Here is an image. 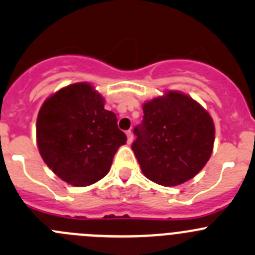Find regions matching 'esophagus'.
<instances>
[{
    "instance_id": "obj_1",
    "label": "esophagus",
    "mask_w": 255,
    "mask_h": 255,
    "mask_svg": "<svg viewBox=\"0 0 255 255\" xmlns=\"http://www.w3.org/2000/svg\"><path fill=\"white\" fill-rule=\"evenodd\" d=\"M126 134H127V143L130 144L133 142V133L130 132V130H127V132H126Z\"/></svg>"
}]
</instances>
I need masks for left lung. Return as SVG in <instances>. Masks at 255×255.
Instances as JSON below:
<instances>
[{
    "label": "left lung",
    "mask_w": 255,
    "mask_h": 255,
    "mask_svg": "<svg viewBox=\"0 0 255 255\" xmlns=\"http://www.w3.org/2000/svg\"><path fill=\"white\" fill-rule=\"evenodd\" d=\"M143 125L132 144L144 176L163 186H176L196 176L215 143L212 117L196 100L174 90L143 104Z\"/></svg>",
    "instance_id": "obj_1"
}]
</instances>
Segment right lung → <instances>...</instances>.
I'll list each match as a JSON object with an SVG mask.
<instances>
[{"label": "right lung", "mask_w": 255, "mask_h": 255, "mask_svg": "<svg viewBox=\"0 0 255 255\" xmlns=\"http://www.w3.org/2000/svg\"><path fill=\"white\" fill-rule=\"evenodd\" d=\"M127 137L105 99L90 82L61 87L43 102L37 117V145L51 171L73 186L107 175Z\"/></svg>", "instance_id": "right-lung-1"}]
</instances>
